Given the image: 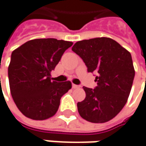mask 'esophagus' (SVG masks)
<instances>
[{
    "label": "esophagus",
    "mask_w": 146,
    "mask_h": 146,
    "mask_svg": "<svg viewBox=\"0 0 146 146\" xmlns=\"http://www.w3.org/2000/svg\"><path fill=\"white\" fill-rule=\"evenodd\" d=\"M72 86H73V89H76V88H78V87H79V86L76 85V84H73V85H72Z\"/></svg>",
    "instance_id": "1"
}]
</instances>
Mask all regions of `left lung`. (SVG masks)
Listing matches in <instances>:
<instances>
[{"mask_svg":"<svg viewBox=\"0 0 146 146\" xmlns=\"http://www.w3.org/2000/svg\"><path fill=\"white\" fill-rule=\"evenodd\" d=\"M72 50L85 63L88 73H96L97 86H84L86 98L78 103L82 118L91 123H105L115 117L126 105L135 77L130 52L109 37L76 42Z\"/></svg>","mask_w":146,"mask_h":146,"instance_id":"obj_1","label":"left lung"}]
</instances>
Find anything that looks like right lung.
I'll return each instance as SVG.
<instances>
[{
  "instance_id": "1",
  "label": "right lung",
  "mask_w": 146,
  "mask_h": 146,
  "mask_svg": "<svg viewBox=\"0 0 146 146\" xmlns=\"http://www.w3.org/2000/svg\"><path fill=\"white\" fill-rule=\"evenodd\" d=\"M72 45L71 41L54 38L34 39L12 52L8 68L10 92L26 117L44 120L57 112L61 97L72 84L53 81L50 72Z\"/></svg>"
}]
</instances>
